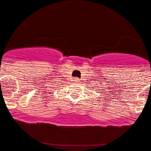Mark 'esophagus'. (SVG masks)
<instances>
[{
    "instance_id": "34e87169",
    "label": "esophagus",
    "mask_w": 151,
    "mask_h": 151,
    "mask_svg": "<svg viewBox=\"0 0 151 151\" xmlns=\"http://www.w3.org/2000/svg\"><path fill=\"white\" fill-rule=\"evenodd\" d=\"M73 81H74V83H79L80 79H78V78H74V79H73Z\"/></svg>"
}]
</instances>
